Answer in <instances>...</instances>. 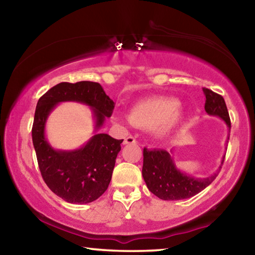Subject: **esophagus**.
Returning a JSON list of instances; mask_svg holds the SVG:
<instances>
[{"mask_svg": "<svg viewBox=\"0 0 255 255\" xmlns=\"http://www.w3.org/2000/svg\"><path fill=\"white\" fill-rule=\"evenodd\" d=\"M123 144H124V145H127V144H136V139H135V138H133L132 136H129V137H127V138H125V140H124Z\"/></svg>", "mask_w": 255, "mask_h": 255, "instance_id": "obj_1", "label": "esophagus"}]
</instances>
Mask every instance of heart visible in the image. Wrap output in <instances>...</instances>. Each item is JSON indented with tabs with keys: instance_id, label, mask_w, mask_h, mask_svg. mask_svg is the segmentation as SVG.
Masks as SVG:
<instances>
[{
	"instance_id": "b5f03b06",
	"label": "heart",
	"mask_w": 255,
	"mask_h": 255,
	"mask_svg": "<svg viewBox=\"0 0 255 255\" xmlns=\"http://www.w3.org/2000/svg\"><path fill=\"white\" fill-rule=\"evenodd\" d=\"M181 102L174 98H149L136 102L129 116L117 115V120L131 124L137 128L152 130L158 139L170 138L182 123Z\"/></svg>"
}]
</instances>
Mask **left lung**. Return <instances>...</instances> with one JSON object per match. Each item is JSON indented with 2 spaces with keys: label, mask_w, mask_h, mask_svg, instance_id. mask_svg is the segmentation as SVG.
I'll list each match as a JSON object with an SVG mask.
<instances>
[{
  "label": "left lung",
  "mask_w": 255,
  "mask_h": 255,
  "mask_svg": "<svg viewBox=\"0 0 255 255\" xmlns=\"http://www.w3.org/2000/svg\"><path fill=\"white\" fill-rule=\"evenodd\" d=\"M206 97L205 110L209 116L218 117L231 129V120L228 116L225 100L222 96L209 89H202ZM227 139H230L228 133ZM227 144V143H226ZM173 150L171 153L164 149L144 148V162L141 174L148 190L162 200H182L196 196L213 182L222 169L225 158L223 156L221 166L213 174L206 178H195L181 171L175 165Z\"/></svg>",
  "instance_id": "1"
}]
</instances>
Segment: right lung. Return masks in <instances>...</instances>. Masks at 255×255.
Segmentation results:
<instances>
[{
    "mask_svg": "<svg viewBox=\"0 0 255 255\" xmlns=\"http://www.w3.org/2000/svg\"><path fill=\"white\" fill-rule=\"evenodd\" d=\"M60 102H80L92 108L94 136L80 149L56 150L45 137V123ZM115 102L96 82L59 83L38 100L32 126V143L42 179L55 195L70 204H90L108 189L124 139L98 130L111 117Z\"/></svg>",
    "mask_w": 255,
    "mask_h": 255,
    "instance_id": "obj_1",
    "label": "right lung"
}]
</instances>
